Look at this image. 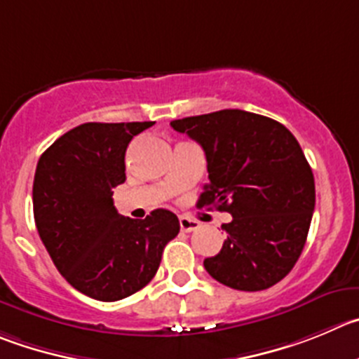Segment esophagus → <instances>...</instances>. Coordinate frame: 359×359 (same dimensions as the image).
<instances>
[{
  "instance_id": "1",
  "label": "esophagus",
  "mask_w": 359,
  "mask_h": 359,
  "mask_svg": "<svg viewBox=\"0 0 359 359\" xmlns=\"http://www.w3.org/2000/svg\"><path fill=\"white\" fill-rule=\"evenodd\" d=\"M179 223H180V229H182V232H195V230L200 226L198 221L191 219V217H186V216H180Z\"/></svg>"
}]
</instances>
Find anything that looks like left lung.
Wrapping results in <instances>:
<instances>
[{
  "instance_id": "8db88e82",
  "label": "left lung",
  "mask_w": 359,
  "mask_h": 359,
  "mask_svg": "<svg viewBox=\"0 0 359 359\" xmlns=\"http://www.w3.org/2000/svg\"><path fill=\"white\" fill-rule=\"evenodd\" d=\"M205 152L209 184L198 207L232 214L207 273L226 287H273L299 259L316 209V182L294 134L280 122L243 109L173 120Z\"/></svg>"
}]
</instances>
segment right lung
Instances as JSON below:
<instances>
[{
    "instance_id": "obj_1",
    "label": "right lung",
    "mask_w": 359,
    "mask_h": 359,
    "mask_svg": "<svg viewBox=\"0 0 359 359\" xmlns=\"http://www.w3.org/2000/svg\"><path fill=\"white\" fill-rule=\"evenodd\" d=\"M154 122H88L60 136L40 156L33 216L56 269L76 290L118 301L156 276L179 217L156 209L145 219L122 216L113 187L126 182V150Z\"/></svg>"
}]
</instances>
